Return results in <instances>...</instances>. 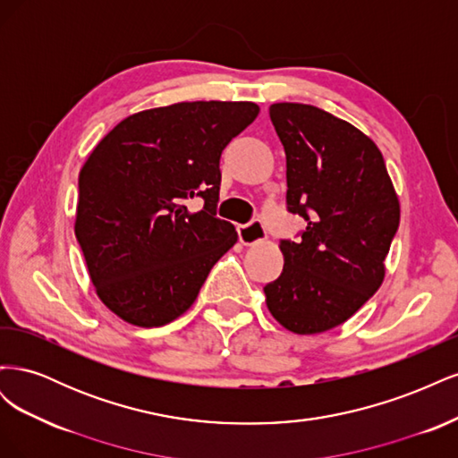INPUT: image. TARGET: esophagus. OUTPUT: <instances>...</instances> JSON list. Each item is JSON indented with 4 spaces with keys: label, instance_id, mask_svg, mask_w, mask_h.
<instances>
[{
    "label": "esophagus",
    "instance_id": "obj_1",
    "mask_svg": "<svg viewBox=\"0 0 458 458\" xmlns=\"http://www.w3.org/2000/svg\"><path fill=\"white\" fill-rule=\"evenodd\" d=\"M239 241L244 244V246H254L258 242H263L266 241V229H263L261 221H252V224L248 225H241L239 227Z\"/></svg>",
    "mask_w": 458,
    "mask_h": 458
}]
</instances>
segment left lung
<instances>
[{"instance_id": "left-lung-1", "label": "left lung", "mask_w": 458, "mask_h": 458, "mask_svg": "<svg viewBox=\"0 0 458 458\" xmlns=\"http://www.w3.org/2000/svg\"><path fill=\"white\" fill-rule=\"evenodd\" d=\"M269 116L286 155L288 210L308 227L279 244L284 267L263 293L276 323L318 335L380 288L399 199L382 152L350 122L301 103H275Z\"/></svg>"}]
</instances>
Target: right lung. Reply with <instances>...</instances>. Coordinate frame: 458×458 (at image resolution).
Returning <instances> with one entry per match:
<instances>
[{
    "label": "right lung",
    "instance_id": "1",
    "mask_svg": "<svg viewBox=\"0 0 458 458\" xmlns=\"http://www.w3.org/2000/svg\"><path fill=\"white\" fill-rule=\"evenodd\" d=\"M250 101H192L135 113L99 141L78 177L74 233L89 279L122 321L152 328L195 303L237 242L216 217L219 157L256 120ZM200 196L205 208L186 202Z\"/></svg>",
    "mask_w": 458,
    "mask_h": 458
}]
</instances>
